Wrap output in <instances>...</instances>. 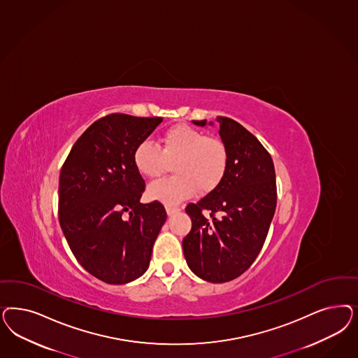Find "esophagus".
<instances>
[{
  "mask_svg": "<svg viewBox=\"0 0 358 358\" xmlns=\"http://www.w3.org/2000/svg\"><path fill=\"white\" fill-rule=\"evenodd\" d=\"M180 209L178 207H166V212L169 216H173L175 213H178Z\"/></svg>",
  "mask_w": 358,
  "mask_h": 358,
  "instance_id": "1",
  "label": "esophagus"
}]
</instances>
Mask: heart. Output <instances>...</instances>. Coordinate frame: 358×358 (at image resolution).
Returning <instances> with one entry per match:
<instances>
[{
	"label": "heart",
	"instance_id": "1",
	"mask_svg": "<svg viewBox=\"0 0 358 358\" xmlns=\"http://www.w3.org/2000/svg\"><path fill=\"white\" fill-rule=\"evenodd\" d=\"M228 161V149L221 139L185 124L167 129L158 148L143 141L133 152L134 167L149 179L161 176L173 164L175 176L148 188L149 199L167 206L178 204L196 191L206 195L216 189L225 176Z\"/></svg>",
	"mask_w": 358,
	"mask_h": 358
}]
</instances>
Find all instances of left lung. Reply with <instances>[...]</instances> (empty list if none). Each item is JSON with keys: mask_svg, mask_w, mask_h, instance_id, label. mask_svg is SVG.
Segmentation results:
<instances>
[{"mask_svg": "<svg viewBox=\"0 0 358 358\" xmlns=\"http://www.w3.org/2000/svg\"><path fill=\"white\" fill-rule=\"evenodd\" d=\"M216 121L228 149V169L216 189L185 208L192 228L183 253L197 277L224 283L240 277L261 252L275 213L277 182L262 143L231 118ZM192 122L207 125V120Z\"/></svg>", "mask_w": 358, "mask_h": 358, "instance_id": "obj_1", "label": "left lung"}]
</instances>
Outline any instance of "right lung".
I'll return each instance as SVG.
<instances>
[{
	"instance_id": "1",
	"label": "right lung",
	"mask_w": 358,
	"mask_h": 358,
	"mask_svg": "<svg viewBox=\"0 0 358 358\" xmlns=\"http://www.w3.org/2000/svg\"><path fill=\"white\" fill-rule=\"evenodd\" d=\"M162 121L105 115L81 134L60 170V228L78 262L105 283L145 274L167 219L159 201L139 203L145 180L133 163L136 146Z\"/></svg>"
}]
</instances>
